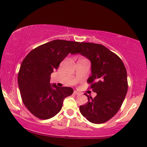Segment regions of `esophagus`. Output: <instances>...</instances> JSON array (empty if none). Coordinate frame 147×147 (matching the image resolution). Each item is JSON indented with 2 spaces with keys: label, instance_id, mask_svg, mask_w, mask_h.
<instances>
[{
  "label": "esophagus",
  "instance_id": "esophagus-1",
  "mask_svg": "<svg viewBox=\"0 0 147 147\" xmlns=\"http://www.w3.org/2000/svg\"><path fill=\"white\" fill-rule=\"evenodd\" d=\"M74 94H75V95H81V93H80V92H78V91H74Z\"/></svg>",
  "mask_w": 147,
  "mask_h": 147
}]
</instances>
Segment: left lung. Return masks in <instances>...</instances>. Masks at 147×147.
Listing matches in <instances>:
<instances>
[{
	"label": "left lung",
	"mask_w": 147,
	"mask_h": 147,
	"mask_svg": "<svg viewBox=\"0 0 147 147\" xmlns=\"http://www.w3.org/2000/svg\"><path fill=\"white\" fill-rule=\"evenodd\" d=\"M71 54H80L91 61V76L87 82L97 93L93 99L86 93L88 102L80 107L81 113L91 123L107 122L120 109L127 93L124 63L117 55L99 44L81 42Z\"/></svg>",
	"instance_id": "1"
}]
</instances>
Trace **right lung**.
<instances>
[{"label": "right lung", "instance_id": "add662e5", "mask_svg": "<svg viewBox=\"0 0 147 147\" xmlns=\"http://www.w3.org/2000/svg\"><path fill=\"white\" fill-rule=\"evenodd\" d=\"M80 42L55 40L30 51L21 63L18 83L23 103L32 114L48 119L60 111L74 89L51 86L50 75Z\"/></svg>", "mask_w": 147, "mask_h": 147}]
</instances>
